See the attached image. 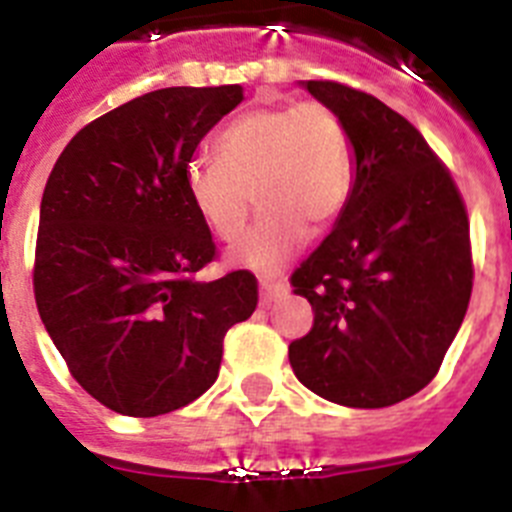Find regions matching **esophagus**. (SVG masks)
Wrapping results in <instances>:
<instances>
[{
	"label": "esophagus",
	"instance_id": "1",
	"mask_svg": "<svg viewBox=\"0 0 512 512\" xmlns=\"http://www.w3.org/2000/svg\"><path fill=\"white\" fill-rule=\"evenodd\" d=\"M289 291V286L283 281H273V278H263L260 281V296H263V304H270L276 302L278 296H283Z\"/></svg>",
	"mask_w": 512,
	"mask_h": 512
}]
</instances>
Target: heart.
<instances>
[{
  "mask_svg": "<svg viewBox=\"0 0 512 512\" xmlns=\"http://www.w3.org/2000/svg\"><path fill=\"white\" fill-rule=\"evenodd\" d=\"M218 161H192L184 182L192 208L221 242H234L249 216L260 218L231 252V263L276 273L325 229L351 192L354 161L346 127L330 106H257L231 119L216 137Z\"/></svg>",
  "mask_w": 512,
  "mask_h": 512,
  "instance_id": "b5f03b06",
  "label": "heart"
}]
</instances>
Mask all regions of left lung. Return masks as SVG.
I'll list each match as a JSON object with an SVG mask.
<instances>
[{
	"instance_id": "left-lung-1",
	"label": "left lung",
	"mask_w": 512,
	"mask_h": 512,
	"mask_svg": "<svg viewBox=\"0 0 512 512\" xmlns=\"http://www.w3.org/2000/svg\"><path fill=\"white\" fill-rule=\"evenodd\" d=\"M336 111L354 182L336 226L291 276L315 325L291 341L304 388L351 409H382L429 385L471 299L468 216L453 176L419 130L375 96L302 83Z\"/></svg>"
}]
</instances>
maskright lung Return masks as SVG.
I'll return each mask as SVG.
<instances>
[{"label": "right lung", "instance_id": "obj_1", "mask_svg": "<svg viewBox=\"0 0 512 512\" xmlns=\"http://www.w3.org/2000/svg\"><path fill=\"white\" fill-rule=\"evenodd\" d=\"M242 101V85L145 93L77 132L49 174L38 315L72 377L117 414L161 416L200 398L226 330L257 307L249 270L195 278L216 244L184 182L200 140Z\"/></svg>", "mask_w": 512, "mask_h": 512}]
</instances>
